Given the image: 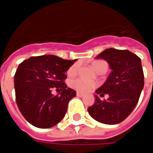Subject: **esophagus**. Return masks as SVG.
I'll list each match as a JSON object with an SVG mask.
<instances>
[{"instance_id": "1", "label": "esophagus", "mask_w": 153, "mask_h": 153, "mask_svg": "<svg viewBox=\"0 0 153 153\" xmlns=\"http://www.w3.org/2000/svg\"><path fill=\"white\" fill-rule=\"evenodd\" d=\"M76 94H77V96H78V97H82L84 96V94H83V93H79V92H78V93H77Z\"/></svg>"}]
</instances>
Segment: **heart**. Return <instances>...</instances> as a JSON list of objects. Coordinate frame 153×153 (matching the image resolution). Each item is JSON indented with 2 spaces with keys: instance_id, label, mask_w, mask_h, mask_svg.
Instances as JSON below:
<instances>
[{
  "instance_id": "obj_1",
  "label": "heart",
  "mask_w": 153,
  "mask_h": 153,
  "mask_svg": "<svg viewBox=\"0 0 153 153\" xmlns=\"http://www.w3.org/2000/svg\"><path fill=\"white\" fill-rule=\"evenodd\" d=\"M102 65H107V64L103 61V60H95L92 63V66L94 70L97 71ZM78 68H79V64L75 63L72 66L70 67L69 70H68V74L70 76H73L78 71ZM71 87L74 88L77 91H79L82 93H88L91 92L92 90L94 89L97 86V83L93 81H88V80L84 79L82 78H78L71 81L70 83Z\"/></svg>"
}]
</instances>
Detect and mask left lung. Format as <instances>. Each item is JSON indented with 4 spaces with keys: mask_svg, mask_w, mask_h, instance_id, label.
Returning <instances> with one entry per match:
<instances>
[{
    "mask_svg": "<svg viewBox=\"0 0 153 153\" xmlns=\"http://www.w3.org/2000/svg\"><path fill=\"white\" fill-rule=\"evenodd\" d=\"M96 58L107 61L111 70L106 82L96 90V93L109 97L102 101L95 95V103L88 108V111L97 121L116 125L130 115L143 88L141 59L129 51L115 48L104 50Z\"/></svg>",
    "mask_w": 153,
    "mask_h": 153,
    "instance_id": "8db88e82",
    "label": "left lung"
}]
</instances>
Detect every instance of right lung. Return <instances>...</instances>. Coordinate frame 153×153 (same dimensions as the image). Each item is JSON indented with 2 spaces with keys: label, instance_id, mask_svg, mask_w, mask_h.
I'll list each match as a JSON object with an SVG mask.
<instances>
[{
  "label": "right lung",
  "instance_id": "1",
  "mask_svg": "<svg viewBox=\"0 0 153 153\" xmlns=\"http://www.w3.org/2000/svg\"><path fill=\"white\" fill-rule=\"evenodd\" d=\"M77 60L53 56H32L24 60L15 74V90L19 109L31 125L40 128L53 127L65 117L70 100L76 92L64 83L65 73ZM56 87L62 92L53 95Z\"/></svg>",
  "mask_w": 153,
  "mask_h": 153
}]
</instances>
